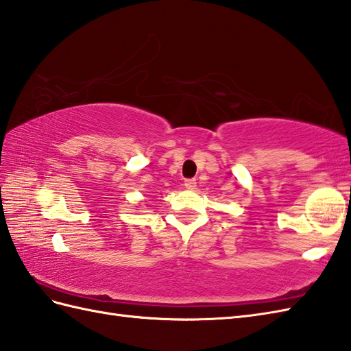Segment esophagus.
Returning <instances> with one entry per match:
<instances>
[{
	"instance_id": "esophagus-1",
	"label": "esophagus",
	"mask_w": 351,
	"mask_h": 351,
	"mask_svg": "<svg viewBox=\"0 0 351 351\" xmlns=\"http://www.w3.org/2000/svg\"><path fill=\"white\" fill-rule=\"evenodd\" d=\"M184 185L188 188V190H194V188L197 186V181L195 179H186Z\"/></svg>"
}]
</instances>
